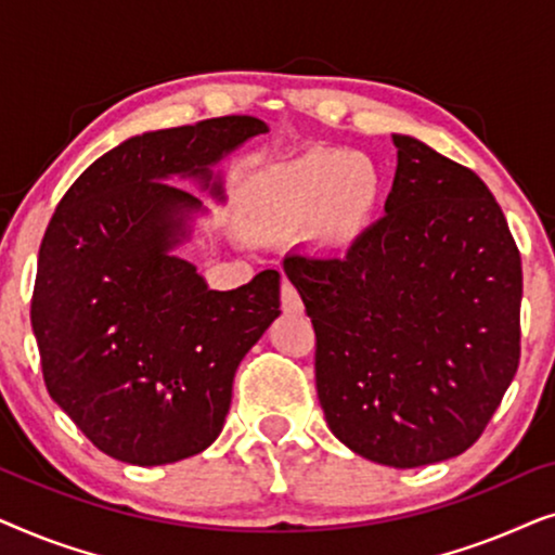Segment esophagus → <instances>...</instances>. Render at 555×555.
I'll use <instances>...</instances> for the list:
<instances>
[{
  "label": "esophagus",
  "instance_id": "1",
  "mask_svg": "<svg viewBox=\"0 0 555 555\" xmlns=\"http://www.w3.org/2000/svg\"><path fill=\"white\" fill-rule=\"evenodd\" d=\"M280 302H283L285 313H291V315L302 313L300 293L295 291V285L287 278H283V285H280Z\"/></svg>",
  "mask_w": 555,
  "mask_h": 555
}]
</instances>
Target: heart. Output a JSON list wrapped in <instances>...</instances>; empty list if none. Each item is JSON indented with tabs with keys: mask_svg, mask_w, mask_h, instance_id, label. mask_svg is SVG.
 Returning <instances> with one entry per match:
<instances>
[{
	"mask_svg": "<svg viewBox=\"0 0 555 555\" xmlns=\"http://www.w3.org/2000/svg\"><path fill=\"white\" fill-rule=\"evenodd\" d=\"M382 171L366 154L310 149L262 171L247 192L249 215L270 232L313 227L331 249L351 247L374 222L382 202Z\"/></svg>",
	"mask_w": 555,
	"mask_h": 555,
	"instance_id": "heart-1",
	"label": "heart"
}]
</instances>
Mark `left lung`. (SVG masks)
Wrapping results in <instances>:
<instances>
[{"label":"left lung","mask_w":555,"mask_h":555,"mask_svg":"<svg viewBox=\"0 0 555 555\" xmlns=\"http://www.w3.org/2000/svg\"><path fill=\"white\" fill-rule=\"evenodd\" d=\"M386 215L346 255L283 268L315 331L333 435L361 457L422 467L480 439L520 361V253L467 166L393 133Z\"/></svg>","instance_id":"left-lung-1"}]
</instances>
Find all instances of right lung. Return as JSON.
Returning a JSON list of instances; mask_svg holds the SVG:
<instances>
[{"label": "right lung", "instance_id": "add662e5", "mask_svg": "<svg viewBox=\"0 0 555 555\" xmlns=\"http://www.w3.org/2000/svg\"><path fill=\"white\" fill-rule=\"evenodd\" d=\"M268 126L222 116L133 135L75 179L40 245L33 331L55 404L98 450L169 465L215 442L240 361L280 315V272L209 291L171 249L202 202L224 199L211 166Z\"/></svg>", "mask_w": 555, "mask_h": 555}]
</instances>
